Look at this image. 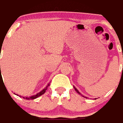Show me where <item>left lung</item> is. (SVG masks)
Listing matches in <instances>:
<instances>
[{"label":"left lung","instance_id":"left-lung-1","mask_svg":"<svg viewBox=\"0 0 123 123\" xmlns=\"http://www.w3.org/2000/svg\"><path fill=\"white\" fill-rule=\"evenodd\" d=\"M74 88H75V87H74ZM75 91H77V93H78L80 94V95H81V93H80V92H79V91H77V89H76V88H75ZM82 96H83V95H82ZM83 97H84V96H83ZM85 97V98H87L86 97Z\"/></svg>","mask_w":123,"mask_h":123}]
</instances>
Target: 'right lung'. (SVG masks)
Instances as JSON below:
<instances>
[{"label": "right lung", "instance_id": "obj_1", "mask_svg": "<svg viewBox=\"0 0 123 123\" xmlns=\"http://www.w3.org/2000/svg\"><path fill=\"white\" fill-rule=\"evenodd\" d=\"M0 73H1V72H0ZM48 86H49V84H48V85H47V86H46V87L45 88V89H43V90H42V91H40V93H37V94H36V95H33V96L29 97H23L24 99H27V100H29V99H36L37 97H38L41 96L42 95H43V94L45 92H46V89H47V88H48Z\"/></svg>", "mask_w": 123, "mask_h": 123}]
</instances>
